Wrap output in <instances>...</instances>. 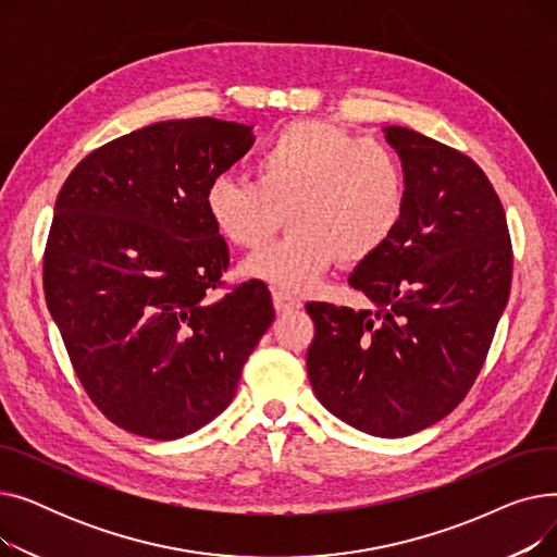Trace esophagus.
<instances>
[{"label":"esophagus","mask_w":557,"mask_h":557,"mask_svg":"<svg viewBox=\"0 0 557 557\" xmlns=\"http://www.w3.org/2000/svg\"><path fill=\"white\" fill-rule=\"evenodd\" d=\"M273 305H275L277 313H288V311L302 307V302L296 296L286 294V290H273Z\"/></svg>","instance_id":"obj_1"}]
</instances>
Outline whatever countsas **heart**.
<instances>
[{
    "label": "heart",
    "instance_id": "obj_1",
    "mask_svg": "<svg viewBox=\"0 0 557 557\" xmlns=\"http://www.w3.org/2000/svg\"><path fill=\"white\" fill-rule=\"evenodd\" d=\"M255 181L219 175L205 191V210L221 237L259 248L282 223V242L250 255L244 271L277 290L300 294L334 263H361L397 232L408 178L393 146L349 135L325 122H290L261 141Z\"/></svg>",
    "mask_w": 557,
    "mask_h": 557
}]
</instances>
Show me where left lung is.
<instances>
[{"label":"left lung","instance_id":"1","mask_svg":"<svg viewBox=\"0 0 557 557\" xmlns=\"http://www.w3.org/2000/svg\"><path fill=\"white\" fill-rule=\"evenodd\" d=\"M408 202L349 286L376 307L309 302L318 401L363 433L401 437L449 416L479 376L512 280L504 205L483 169L418 131L386 126Z\"/></svg>","mask_w":557,"mask_h":557}]
</instances>
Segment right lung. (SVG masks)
<instances>
[{"mask_svg": "<svg viewBox=\"0 0 557 557\" xmlns=\"http://www.w3.org/2000/svg\"><path fill=\"white\" fill-rule=\"evenodd\" d=\"M214 116L158 122L83 158L55 198L45 298L99 411L135 435L175 441L223 413L275 320L263 282L232 286L205 191L252 146Z\"/></svg>", "mask_w": 557, "mask_h": 557, "instance_id": "obj_1", "label": "right lung"}]
</instances>
